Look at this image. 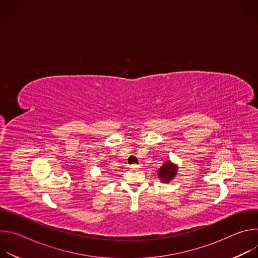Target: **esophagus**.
<instances>
[{"instance_id": "34e87169", "label": "esophagus", "mask_w": 258, "mask_h": 258, "mask_svg": "<svg viewBox=\"0 0 258 258\" xmlns=\"http://www.w3.org/2000/svg\"><path fill=\"white\" fill-rule=\"evenodd\" d=\"M142 165L141 164H137V163H133V164H131V168L132 169H138V168H140Z\"/></svg>"}]
</instances>
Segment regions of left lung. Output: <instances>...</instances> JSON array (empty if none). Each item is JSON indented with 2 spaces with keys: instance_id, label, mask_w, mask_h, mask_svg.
<instances>
[{
  "instance_id": "8db88e82",
  "label": "left lung",
  "mask_w": 258,
  "mask_h": 258,
  "mask_svg": "<svg viewBox=\"0 0 258 258\" xmlns=\"http://www.w3.org/2000/svg\"><path fill=\"white\" fill-rule=\"evenodd\" d=\"M177 172V165L173 164L170 160H167L158 170V177L162 182H169Z\"/></svg>"
}]
</instances>
